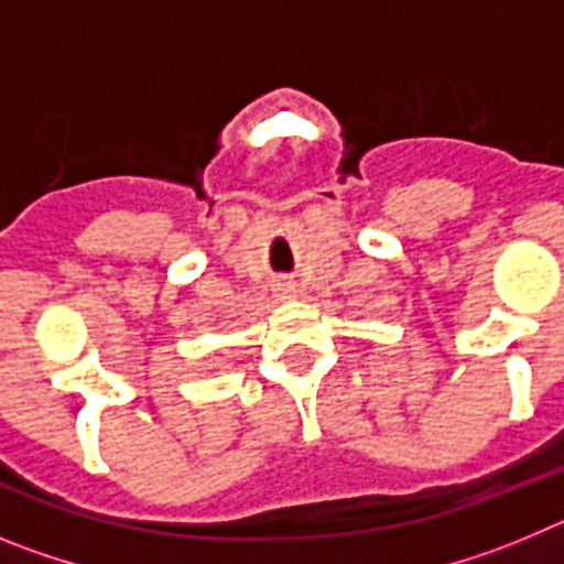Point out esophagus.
<instances>
[{
    "label": "esophagus",
    "mask_w": 564,
    "mask_h": 564,
    "mask_svg": "<svg viewBox=\"0 0 564 564\" xmlns=\"http://www.w3.org/2000/svg\"><path fill=\"white\" fill-rule=\"evenodd\" d=\"M279 288H282V291H285V293L296 291V288H293V282H282V285H279Z\"/></svg>",
    "instance_id": "obj_1"
}]
</instances>
